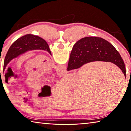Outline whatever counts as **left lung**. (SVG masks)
<instances>
[{
	"mask_svg": "<svg viewBox=\"0 0 131 131\" xmlns=\"http://www.w3.org/2000/svg\"><path fill=\"white\" fill-rule=\"evenodd\" d=\"M35 50L47 51L51 55L47 42L40 37L28 34L18 39L10 46L6 55L4 61L3 71L7 64L13 59L28 51Z\"/></svg>",
	"mask_w": 131,
	"mask_h": 131,
	"instance_id": "8db88e82",
	"label": "left lung"
}]
</instances>
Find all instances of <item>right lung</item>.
<instances>
[{
  "mask_svg": "<svg viewBox=\"0 0 131 131\" xmlns=\"http://www.w3.org/2000/svg\"><path fill=\"white\" fill-rule=\"evenodd\" d=\"M94 61L113 63L126 76L125 64L119 52L109 42L97 37H86L75 43L70 55L67 70L78 69Z\"/></svg>",
  "mask_w": 131,
  "mask_h": 131,
  "instance_id": "add662e5",
  "label": "right lung"
}]
</instances>
